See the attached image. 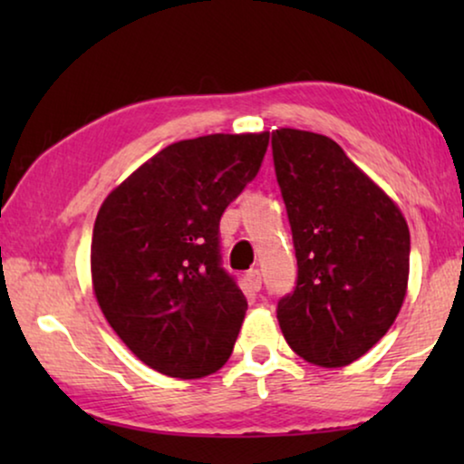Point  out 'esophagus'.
<instances>
[{"label": "esophagus", "instance_id": "esophagus-1", "mask_svg": "<svg viewBox=\"0 0 464 464\" xmlns=\"http://www.w3.org/2000/svg\"><path fill=\"white\" fill-rule=\"evenodd\" d=\"M245 281H246V285H249L251 291L262 289V275H259V270H249V272H246Z\"/></svg>", "mask_w": 464, "mask_h": 464}]
</instances>
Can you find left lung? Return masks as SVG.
I'll use <instances>...</instances> for the list:
<instances>
[{"instance_id":"left-lung-1","label":"left lung","mask_w":464,"mask_h":464,"mask_svg":"<svg viewBox=\"0 0 464 464\" xmlns=\"http://www.w3.org/2000/svg\"><path fill=\"white\" fill-rule=\"evenodd\" d=\"M297 257L278 302L287 344L321 367L353 363L395 323L408 294L410 227L395 200L319 132H272Z\"/></svg>"}]
</instances>
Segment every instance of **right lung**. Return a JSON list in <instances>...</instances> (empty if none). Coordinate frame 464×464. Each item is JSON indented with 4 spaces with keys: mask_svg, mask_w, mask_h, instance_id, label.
Here are the masks:
<instances>
[{
    "mask_svg": "<svg viewBox=\"0 0 464 464\" xmlns=\"http://www.w3.org/2000/svg\"><path fill=\"white\" fill-rule=\"evenodd\" d=\"M270 132L173 143L107 194L91 243L92 291L118 338L170 378L230 359L246 300L219 266V219L262 167Z\"/></svg>",
    "mask_w": 464,
    "mask_h": 464,
    "instance_id": "obj_1",
    "label": "right lung"
}]
</instances>
